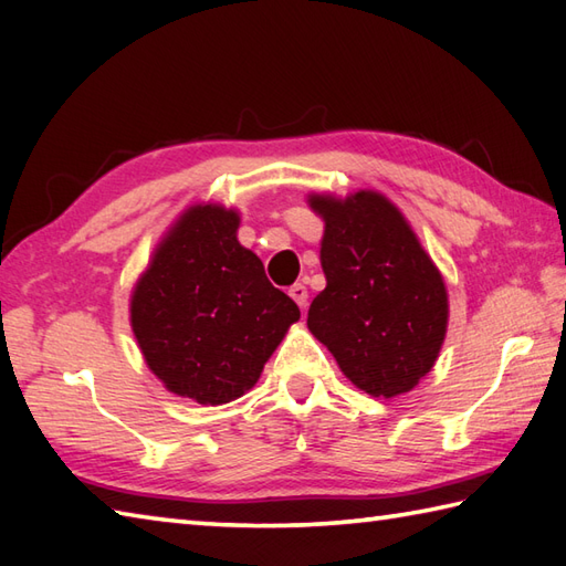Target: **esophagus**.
Returning a JSON list of instances; mask_svg holds the SVG:
<instances>
[{"label":"esophagus","instance_id":"34e87169","mask_svg":"<svg viewBox=\"0 0 566 566\" xmlns=\"http://www.w3.org/2000/svg\"><path fill=\"white\" fill-rule=\"evenodd\" d=\"M290 296L294 298V302L298 304V306H306V302H308V290H306V286L302 284V282H296V284H292L290 286Z\"/></svg>","mask_w":566,"mask_h":566}]
</instances>
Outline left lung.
<instances>
[{
	"instance_id": "1",
	"label": "left lung",
	"mask_w": 566,
	"mask_h": 566,
	"mask_svg": "<svg viewBox=\"0 0 566 566\" xmlns=\"http://www.w3.org/2000/svg\"><path fill=\"white\" fill-rule=\"evenodd\" d=\"M326 233L323 290L308 331L338 359L343 375L371 396L411 391L436 365L448 328V294L436 264L399 209L377 191L345 201L311 197Z\"/></svg>"
}]
</instances>
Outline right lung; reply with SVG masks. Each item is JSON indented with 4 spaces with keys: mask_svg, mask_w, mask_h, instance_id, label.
<instances>
[{
    "mask_svg": "<svg viewBox=\"0 0 566 566\" xmlns=\"http://www.w3.org/2000/svg\"><path fill=\"white\" fill-rule=\"evenodd\" d=\"M235 231V211L189 209L130 298V323L153 375L209 406L243 396L302 316Z\"/></svg>",
    "mask_w": 566,
    "mask_h": 566,
    "instance_id": "1",
    "label": "right lung"
}]
</instances>
